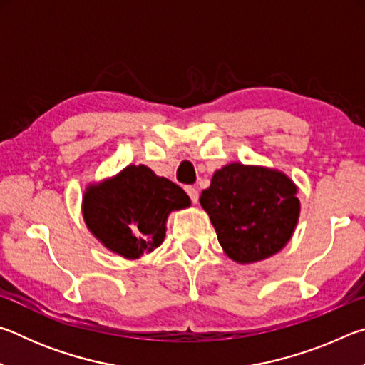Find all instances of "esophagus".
I'll return each mask as SVG.
<instances>
[{"label":"esophagus","instance_id":"esophagus-1","mask_svg":"<svg viewBox=\"0 0 365 365\" xmlns=\"http://www.w3.org/2000/svg\"><path fill=\"white\" fill-rule=\"evenodd\" d=\"M185 190H187L190 200L193 201V202H196V201H197V190H196L195 187H187Z\"/></svg>","mask_w":365,"mask_h":365}]
</instances>
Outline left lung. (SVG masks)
<instances>
[{
    "label": "left lung",
    "instance_id": "8db88e82",
    "mask_svg": "<svg viewBox=\"0 0 365 365\" xmlns=\"http://www.w3.org/2000/svg\"><path fill=\"white\" fill-rule=\"evenodd\" d=\"M296 191L279 170L233 163L215 172L200 202L225 255L250 264L274 256L289 242L299 217Z\"/></svg>",
    "mask_w": 365,
    "mask_h": 365
}]
</instances>
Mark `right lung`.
Masks as SVG:
<instances>
[{
  "mask_svg": "<svg viewBox=\"0 0 365 365\" xmlns=\"http://www.w3.org/2000/svg\"><path fill=\"white\" fill-rule=\"evenodd\" d=\"M188 206L190 197L178 185L146 165H128L110 180L86 188L83 219L108 250L138 259L163 243L168 215Z\"/></svg>",
  "mask_w": 365,
  "mask_h": 365,
  "instance_id": "obj_1",
  "label": "right lung"
}]
</instances>
